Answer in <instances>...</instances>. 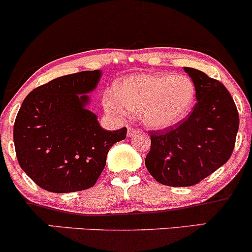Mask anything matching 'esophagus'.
Masks as SVG:
<instances>
[{
	"instance_id": "obj_1",
	"label": "esophagus",
	"mask_w": 252,
	"mask_h": 252,
	"mask_svg": "<svg viewBox=\"0 0 252 252\" xmlns=\"http://www.w3.org/2000/svg\"><path fill=\"white\" fill-rule=\"evenodd\" d=\"M137 133H139V129L138 128H133V127H128V129H127V137H133Z\"/></svg>"
}]
</instances>
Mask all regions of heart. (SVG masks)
I'll use <instances>...</instances> for the list:
<instances>
[{"label":"heart","mask_w":252,"mask_h":252,"mask_svg":"<svg viewBox=\"0 0 252 252\" xmlns=\"http://www.w3.org/2000/svg\"><path fill=\"white\" fill-rule=\"evenodd\" d=\"M195 102V86L186 75L143 73L117 84L115 96H104L109 114L125 118L139 113L141 123L152 129H168L182 123Z\"/></svg>","instance_id":"obj_1"}]
</instances>
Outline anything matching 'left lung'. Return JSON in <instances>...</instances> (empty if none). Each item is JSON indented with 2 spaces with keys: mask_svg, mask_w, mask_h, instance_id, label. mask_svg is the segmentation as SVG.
<instances>
[{
  "mask_svg": "<svg viewBox=\"0 0 252 252\" xmlns=\"http://www.w3.org/2000/svg\"><path fill=\"white\" fill-rule=\"evenodd\" d=\"M185 71L195 86V104L175 128L151 132L145 165L157 182L189 187L210 176L230 159L239 127L237 107L220 82L193 67Z\"/></svg>",
  "mask_w": 252,
  "mask_h": 252,
  "instance_id": "8db88e82",
  "label": "left lung"
}]
</instances>
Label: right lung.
Returning <instances> with one entry per match:
<instances>
[{"instance_id":"1","label":"right lung","mask_w":252,"mask_h":252,"mask_svg":"<svg viewBox=\"0 0 252 252\" xmlns=\"http://www.w3.org/2000/svg\"><path fill=\"white\" fill-rule=\"evenodd\" d=\"M102 71H82L52 80L26 96L14 124L21 169L39 187L72 193L95 185L109 149L127 129L106 131L89 111Z\"/></svg>"}]
</instances>
